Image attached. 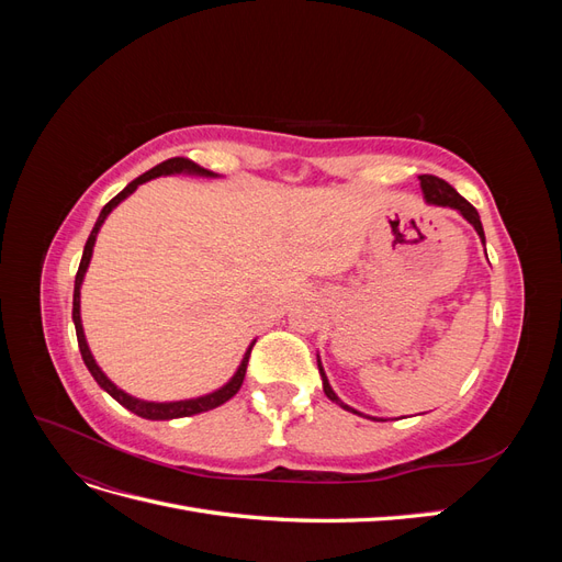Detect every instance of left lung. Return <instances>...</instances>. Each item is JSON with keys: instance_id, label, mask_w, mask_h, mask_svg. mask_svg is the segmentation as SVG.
<instances>
[{"instance_id": "1", "label": "left lung", "mask_w": 562, "mask_h": 562, "mask_svg": "<svg viewBox=\"0 0 562 562\" xmlns=\"http://www.w3.org/2000/svg\"><path fill=\"white\" fill-rule=\"evenodd\" d=\"M419 182H422L424 196H427V201H429V203H436V206H450V209H457V211L462 213V215L469 220V223L475 227V232H479V236H481L483 244H485V234H483V225H481L479 211H475V209L471 206V203L454 190L452 184H448L446 180H440V178H436V176H429V173L419 176ZM318 372H321V378H323V391H326V396H328L330 401H335V403L342 405L345 411L356 413L353 407L345 405L342 401H339V398L335 396V391L330 389V384H328V380H326V372H323V368H321V361H318ZM356 415H359V413H356Z\"/></svg>"}]
</instances>
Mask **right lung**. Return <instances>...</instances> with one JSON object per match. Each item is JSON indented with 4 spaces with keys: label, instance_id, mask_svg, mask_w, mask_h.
Wrapping results in <instances>:
<instances>
[{
    "label": "right lung",
    "instance_id": "1",
    "mask_svg": "<svg viewBox=\"0 0 562 562\" xmlns=\"http://www.w3.org/2000/svg\"><path fill=\"white\" fill-rule=\"evenodd\" d=\"M182 171H187V173H199V176H213L211 171H206V168H201V166H199V164H194L192 159L176 157V159H168V161H164V164L155 166V168H151V171L143 173L140 178H135V180H133V182H128V184L124 187V190L119 192L112 201H108V203H105V209L100 211V215H98V223H95V227H93V232H91V236H89L87 246H83V255H81V262H79L77 277H75L72 321H75V328H77V342H79L81 359H83V363H87V368H89V372L93 375V380H95L100 386H103L114 401H119V403H122L124 407H128L131 413L140 415V417H145V419H176V417H190V415H199V413L213 411V407H217V405H223L225 401H229V398L236 394V391L241 389V384H244L246 368H248V359H250V351H252V345H255V342H252V345L248 347V351H246V356H244V361H241L239 370H236V375H234V378H232L223 389L213 391V394H209V396L192 398V401H176V403H149V401H138V398H133V396L124 394L122 389H116V386L105 378V372L98 368V363L93 361V356H91V351H89L87 337H83V328H81V316H79V288H81L83 274H87V267H89V262H91V252H93V244H95V236H98L100 225L105 223V217L110 215V211L116 206V203H119V201H124L128 194H133V192H135V187H138V184H143V182H147V180H151V178L171 176V173H182Z\"/></svg>",
    "mask_w": 562,
    "mask_h": 562
}]
</instances>
